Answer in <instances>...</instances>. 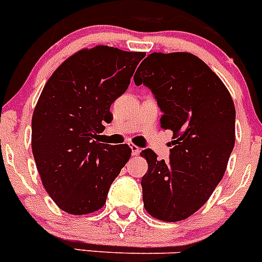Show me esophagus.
Wrapping results in <instances>:
<instances>
[{"label": "esophagus", "mask_w": 262, "mask_h": 262, "mask_svg": "<svg viewBox=\"0 0 262 262\" xmlns=\"http://www.w3.org/2000/svg\"><path fill=\"white\" fill-rule=\"evenodd\" d=\"M129 148H131V154H133V156H138V155L140 154V148H139L138 145L131 144L129 145Z\"/></svg>", "instance_id": "34e87169"}]
</instances>
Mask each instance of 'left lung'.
<instances>
[{
  "mask_svg": "<svg viewBox=\"0 0 262 262\" xmlns=\"http://www.w3.org/2000/svg\"><path fill=\"white\" fill-rule=\"evenodd\" d=\"M134 81L151 89L163 113L161 128L174 139L166 161L149 148L142 151L148 163L144 207L159 221H184L223 178L235 145V105L221 78L189 52L148 55Z\"/></svg>",
  "mask_w": 262,
  "mask_h": 262,
  "instance_id": "obj_1",
  "label": "left lung"
}]
</instances>
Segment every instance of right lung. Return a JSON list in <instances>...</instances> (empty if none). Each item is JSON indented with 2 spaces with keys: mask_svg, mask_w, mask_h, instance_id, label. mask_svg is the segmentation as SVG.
I'll return each instance as SVG.
<instances>
[{
  "mask_svg": "<svg viewBox=\"0 0 262 262\" xmlns=\"http://www.w3.org/2000/svg\"><path fill=\"white\" fill-rule=\"evenodd\" d=\"M144 52L84 48L48 78L31 122V147L48 195L73 215L99 210L131 156L127 144L99 143L111 103L124 93Z\"/></svg>",
  "mask_w": 262,
  "mask_h": 262,
  "instance_id": "right-lung-1",
  "label": "right lung"
}]
</instances>
